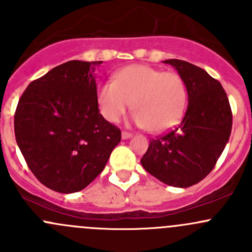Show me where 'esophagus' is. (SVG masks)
Masks as SVG:
<instances>
[{
  "instance_id": "34e87169",
  "label": "esophagus",
  "mask_w": 252,
  "mask_h": 252,
  "mask_svg": "<svg viewBox=\"0 0 252 252\" xmlns=\"http://www.w3.org/2000/svg\"><path fill=\"white\" fill-rule=\"evenodd\" d=\"M131 136H133V134L131 133H128V131H122V139H130Z\"/></svg>"
}]
</instances>
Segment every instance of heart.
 <instances>
[{"mask_svg": "<svg viewBox=\"0 0 252 252\" xmlns=\"http://www.w3.org/2000/svg\"><path fill=\"white\" fill-rule=\"evenodd\" d=\"M131 121L154 133L172 129L184 116L188 89L177 72H163L145 64H131L100 86L97 103L102 116L116 123L131 106Z\"/></svg>", "mask_w": 252, "mask_h": 252, "instance_id": "heart-1", "label": "heart"}]
</instances>
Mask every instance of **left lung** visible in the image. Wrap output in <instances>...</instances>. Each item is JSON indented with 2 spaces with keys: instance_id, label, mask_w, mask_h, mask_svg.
Returning <instances> with one entry per match:
<instances>
[{
  "instance_id": "8db88e82",
  "label": "left lung",
  "mask_w": 252,
  "mask_h": 252,
  "mask_svg": "<svg viewBox=\"0 0 252 252\" xmlns=\"http://www.w3.org/2000/svg\"><path fill=\"white\" fill-rule=\"evenodd\" d=\"M164 63L184 79L188 108L174 130L150 140L141 164L164 184L188 188L201 182L222 155L232 131V110L220 81L202 68L180 60Z\"/></svg>"
}]
</instances>
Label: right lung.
Here are the masks:
<instances>
[{
    "mask_svg": "<svg viewBox=\"0 0 252 252\" xmlns=\"http://www.w3.org/2000/svg\"><path fill=\"white\" fill-rule=\"evenodd\" d=\"M102 61H69L32 81L14 114V134L40 183L62 194L88 187L121 141L97 103L95 70Z\"/></svg>",
    "mask_w": 252,
    "mask_h": 252,
    "instance_id": "add662e5",
    "label": "right lung"
}]
</instances>
